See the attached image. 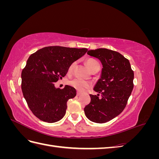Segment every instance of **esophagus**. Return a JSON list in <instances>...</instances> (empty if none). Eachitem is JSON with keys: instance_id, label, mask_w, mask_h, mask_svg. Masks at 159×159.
Listing matches in <instances>:
<instances>
[{"instance_id": "34e87169", "label": "esophagus", "mask_w": 159, "mask_h": 159, "mask_svg": "<svg viewBox=\"0 0 159 159\" xmlns=\"http://www.w3.org/2000/svg\"><path fill=\"white\" fill-rule=\"evenodd\" d=\"M81 95V93L80 92V91H78V92H77V95L78 96H80Z\"/></svg>"}]
</instances>
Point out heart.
Returning a JSON list of instances; mask_svg holds the SVG:
<instances>
[{
  "instance_id": "obj_1",
  "label": "heart",
  "mask_w": 159,
  "mask_h": 159,
  "mask_svg": "<svg viewBox=\"0 0 159 159\" xmlns=\"http://www.w3.org/2000/svg\"><path fill=\"white\" fill-rule=\"evenodd\" d=\"M86 64H87L88 68L90 69L91 71L93 70L97 66H99V64L97 61L91 58L87 60V61H86ZM75 66V62H73V63L70 66L69 69H68L69 73H70V72H71L74 70ZM69 85L71 86L72 88H75L76 90H78L79 91H83L86 89L89 88L91 86V84L90 82H89V81L83 80L81 79H79V78H74L73 80H70L69 81Z\"/></svg>"
}]
</instances>
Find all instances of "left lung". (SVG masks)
Instances as JSON below:
<instances>
[{
	"instance_id": "1",
	"label": "left lung",
	"mask_w": 159,
	"mask_h": 159,
	"mask_svg": "<svg viewBox=\"0 0 159 159\" xmlns=\"http://www.w3.org/2000/svg\"><path fill=\"white\" fill-rule=\"evenodd\" d=\"M88 54L99 59L103 68L101 78L91 95L90 103L84 108L90 121L104 123L121 113L126 107L133 89L134 72L129 61L120 53L106 48L89 50Z\"/></svg>"
}]
</instances>
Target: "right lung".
<instances>
[{
    "label": "right lung",
    "instance_id": "right-lung-1",
    "mask_svg": "<svg viewBox=\"0 0 159 159\" xmlns=\"http://www.w3.org/2000/svg\"><path fill=\"white\" fill-rule=\"evenodd\" d=\"M87 48L48 46L31 54L22 71L21 88L32 113L41 121L55 123L64 117L68 99L76 95L70 85L56 88L54 82L64 77L70 66Z\"/></svg>",
    "mask_w": 159,
    "mask_h": 159
}]
</instances>
